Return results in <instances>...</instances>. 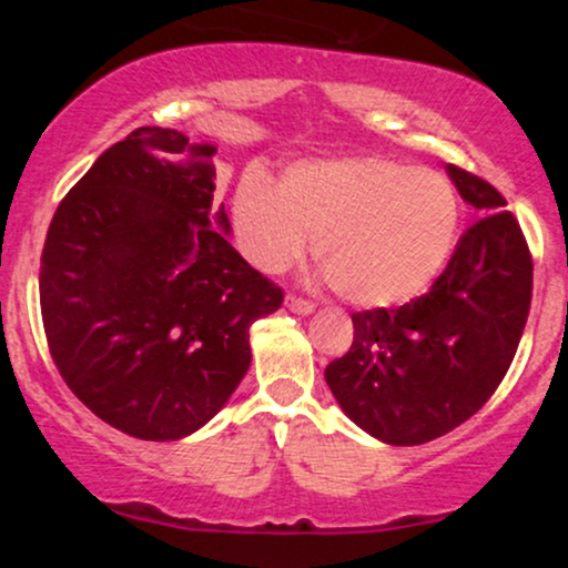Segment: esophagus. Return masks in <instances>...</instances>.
<instances>
[{
  "instance_id": "obj_1",
  "label": "esophagus",
  "mask_w": 568,
  "mask_h": 568,
  "mask_svg": "<svg viewBox=\"0 0 568 568\" xmlns=\"http://www.w3.org/2000/svg\"><path fill=\"white\" fill-rule=\"evenodd\" d=\"M285 306H288L291 312H296V315H312V312H315V304L306 302V298H298V296L285 298Z\"/></svg>"
}]
</instances>
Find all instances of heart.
Masks as SVG:
<instances>
[{"instance_id":"1","label":"heart","mask_w":568,"mask_h":568,"mask_svg":"<svg viewBox=\"0 0 568 568\" xmlns=\"http://www.w3.org/2000/svg\"><path fill=\"white\" fill-rule=\"evenodd\" d=\"M459 216L446 175L387 158L302 162L277 189L247 175L232 200L234 232L251 264L280 275L317 240V262L357 306L422 296L452 256Z\"/></svg>"}]
</instances>
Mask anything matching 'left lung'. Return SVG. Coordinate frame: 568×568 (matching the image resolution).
Listing matches in <instances>:
<instances>
[{"label":"left lung","mask_w":568,"mask_h":568,"mask_svg":"<svg viewBox=\"0 0 568 568\" xmlns=\"http://www.w3.org/2000/svg\"><path fill=\"white\" fill-rule=\"evenodd\" d=\"M446 171L480 219L425 296L355 312V342L325 368L344 414L393 446L440 438L484 406L510 368L531 306V253L505 197L462 168Z\"/></svg>","instance_id":"8db88e82"}]
</instances>
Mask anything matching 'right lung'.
Wrapping results in <instances>:
<instances>
[{
	"label": "right lung",
	"mask_w": 568,
	"mask_h": 568,
	"mask_svg": "<svg viewBox=\"0 0 568 568\" xmlns=\"http://www.w3.org/2000/svg\"><path fill=\"white\" fill-rule=\"evenodd\" d=\"M216 146L139 128L58 205L39 266L50 355L98 419L179 440L251 366V325L283 291L234 251L213 205Z\"/></svg>",
	"instance_id": "add662e5"
}]
</instances>
